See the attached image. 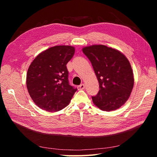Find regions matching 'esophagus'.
<instances>
[{"label": "esophagus", "instance_id": "34e87169", "mask_svg": "<svg viewBox=\"0 0 157 157\" xmlns=\"http://www.w3.org/2000/svg\"><path fill=\"white\" fill-rule=\"evenodd\" d=\"M77 88H78V90H84V89L85 88L84 84H82L79 85V86H77Z\"/></svg>", "mask_w": 157, "mask_h": 157}]
</instances>
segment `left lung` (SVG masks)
<instances>
[{"label":"left lung","instance_id":"obj_1","mask_svg":"<svg viewBox=\"0 0 157 157\" xmlns=\"http://www.w3.org/2000/svg\"><path fill=\"white\" fill-rule=\"evenodd\" d=\"M82 52L91 62L99 82V92L92 97L94 103L105 111L120 108L134 86L129 61L121 52L105 45L84 47Z\"/></svg>","mask_w":157,"mask_h":157}]
</instances>
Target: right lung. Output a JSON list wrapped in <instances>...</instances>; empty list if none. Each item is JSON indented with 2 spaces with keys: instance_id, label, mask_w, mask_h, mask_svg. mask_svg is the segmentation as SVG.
<instances>
[{
  "instance_id": "obj_1",
  "label": "right lung",
  "mask_w": 157,
  "mask_h": 157,
  "mask_svg": "<svg viewBox=\"0 0 157 157\" xmlns=\"http://www.w3.org/2000/svg\"><path fill=\"white\" fill-rule=\"evenodd\" d=\"M75 54L71 46H56L46 50L33 61L27 71V88L36 105L49 112L68 105L77 90L69 82L66 65Z\"/></svg>"
}]
</instances>
